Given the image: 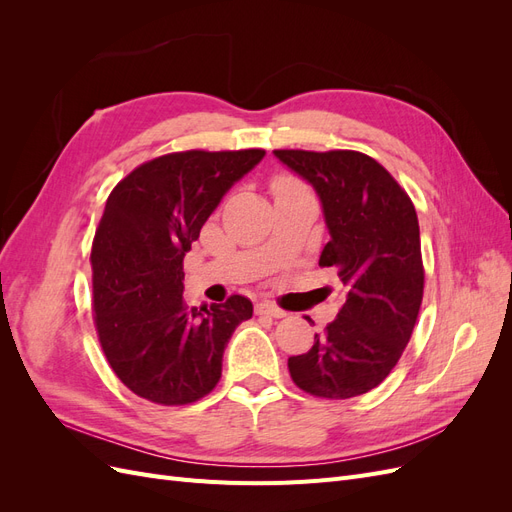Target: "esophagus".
I'll use <instances>...</instances> for the list:
<instances>
[{
    "instance_id": "esophagus-1",
    "label": "esophagus",
    "mask_w": 512,
    "mask_h": 512,
    "mask_svg": "<svg viewBox=\"0 0 512 512\" xmlns=\"http://www.w3.org/2000/svg\"><path fill=\"white\" fill-rule=\"evenodd\" d=\"M256 314H260V316H271V318H284V316H286L284 309L275 307V305L269 303V301H260V303L256 305Z\"/></svg>"
}]
</instances>
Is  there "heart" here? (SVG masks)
<instances>
[{"label":"heart","instance_id":"1","mask_svg":"<svg viewBox=\"0 0 512 512\" xmlns=\"http://www.w3.org/2000/svg\"><path fill=\"white\" fill-rule=\"evenodd\" d=\"M271 188H273L275 194H280V192H288V190H299V188H303V185L297 179H292L288 175H280V177H275V181L271 183Z\"/></svg>","mask_w":512,"mask_h":512}]
</instances>
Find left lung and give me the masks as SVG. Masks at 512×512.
<instances>
[{"label": "left lung", "instance_id": "obj_1", "mask_svg": "<svg viewBox=\"0 0 512 512\" xmlns=\"http://www.w3.org/2000/svg\"><path fill=\"white\" fill-rule=\"evenodd\" d=\"M273 156L312 185L329 243L318 265L344 284L342 309L309 352L290 356L309 395L350 399L391 374L423 301L421 232L410 196L389 170L359 151L277 149Z\"/></svg>", "mask_w": 512, "mask_h": 512}]
</instances>
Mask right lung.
Instances as JSON below:
<instances>
[{"instance_id": "1", "label": "right lung", "mask_w": 512, "mask_h": 512, "mask_svg": "<svg viewBox=\"0 0 512 512\" xmlns=\"http://www.w3.org/2000/svg\"><path fill=\"white\" fill-rule=\"evenodd\" d=\"M265 158L262 149L181 151L145 162L106 200L91 247L100 346L138 397L183 406L213 391L228 339L252 301L188 307L183 256L226 192Z\"/></svg>"}]
</instances>
